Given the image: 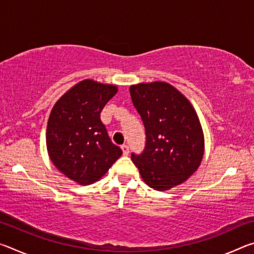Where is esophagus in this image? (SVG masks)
Returning <instances> with one entry per match:
<instances>
[{"mask_svg": "<svg viewBox=\"0 0 254 254\" xmlns=\"http://www.w3.org/2000/svg\"><path fill=\"white\" fill-rule=\"evenodd\" d=\"M121 149H122L124 156H127L128 152H130V148H128L127 144H122L121 145Z\"/></svg>", "mask_w": 254, "mask_h": 254, "instance_id": "esophagus-1", "label": "esophagus"}]
</instances>
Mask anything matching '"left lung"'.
I'll list each match as a JSON object with an SVG mask.
<instances>
[{
    "label": "left lung",
    "instance_id": "obj_1",
    "mask_svg": "<svg viewBox=\"0 0 254 254\" xmlns=\"http://www.w3.org/2000/svg\"><path fill=\"white\" fill-rule=\"evenodd\" d=\"M130 94L145 130L143 151L132 152L131 159L144 183L167 190L186 182L204 154L203 130L194 107L163 81L132 85Z\"/></svg>",
    "mask_w": 254,
    "mask_h": 254
}]
</instances>
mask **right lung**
<instances>
[{
  "label": "right lung",
  "instance_id": "add662e5",
  "mask_svg": "<svg viewBox=\"0 0 254 254\" xmlns=\"http://www.w3.org/2000/svg\"><path fill=\"white\" fill-rule=\"evenodd\" d=\"M118 92L114 85L80 81L60 97L47 127V149L57 169L80 185L102 178L121 157L101 121V112Z\"/></svg>",
  "mask_w": 254,
  "mask_h": 254
}]
</instances>
